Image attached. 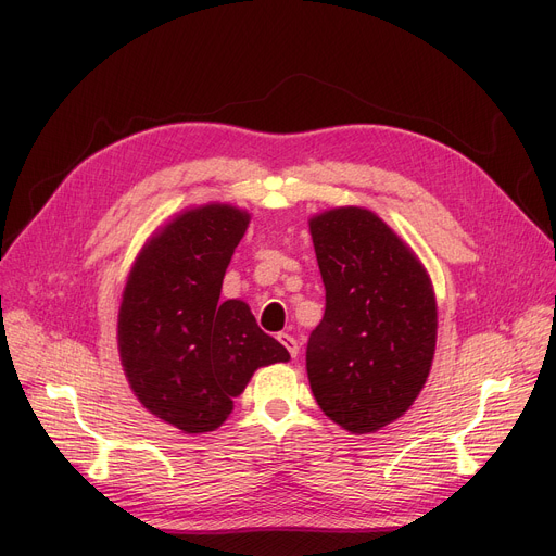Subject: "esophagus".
<instances>
[{
	"label": "esophagus",
	"mask_w": 556,
	"mask_h": 556,
	"mask_svg": "<svg viewBox=\"0 0 556 556\" xmlns=\"http://www.w3.org/2000/svg\"><path fill=\"white\" fill-rule=\"evenodd\" d=\"M278 341H280L285 348H288V352H290L292 357H296V355H299V343H296L294 336H290V333H280V336H278Z\"/></svg>",
	"instance_id": "34e87169"
}]
</instances>
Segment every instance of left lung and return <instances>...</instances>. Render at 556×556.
I'll list each match as a JSON object with an SVG mask.
<instances>
[{
    "instance_id": "8db88e82",
    "label": "left lung",
    "mask_w": 556,
    "mask_h": 556,
    "mask_svg": "<svg viewBox=\"0 0 556 556\" xmlns=\"http://www.w3.org/2000/svg\"><path fill=\"white\" fill-rule=\"evenodd\" d=\"M325 317L306 348L311 390L350 433H374L406 413L429 378L435 296L427 268L374 211L311 217Z\"/></svg>"
}]
</instances>
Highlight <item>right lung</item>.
I'll return each instance as SVG.
<instances>
[{
    "label": "right lung",
    "mask_w": 556,
    "mask_h": 556,
    "mask_svg": "<svg viewBox=\"0 0 556 556\" xmlns=\"http://www.w3.org/2000/svg\"><path fill=\"white\" fill-rule=\"evenodd\" d=\"M250 215L229 204L182 211L134 262L117 313V350L143 408L182 433L220 427L260 366L290 352L241 299H220Z\"/></svg>",
    "instance_id": "right-lung-1"
}]
</instances>
